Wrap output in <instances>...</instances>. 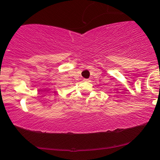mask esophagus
Returning a JSON list of instances; mask_svg holds the SVG:
<instances>
[{
  "mask_svg": "<svg viewBox=\"0 0 160 160\" xmlns=\"http://www.w3.org/2000/svg\"><path fill=\"white\" fill-rule=\"evenodd\" d=\"M84 81H85V82H89V78H84Z\"/></svg>",
  "mask_w": 160,
  "mask_h": 160,
  "instance_id": "1",
  "label": "esophagus"
}]
</instances>
